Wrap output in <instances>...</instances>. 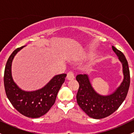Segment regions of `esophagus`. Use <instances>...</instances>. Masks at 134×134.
I'll return each instance as SVG.
<instances>
[{
    "label": "esophagus",
    "mask_w": 134,
    "mask_h": 134,
    "mask_svg": "<svg viewBox=\"0 0 134 134\" xmlns=\"http://www.w3.org/2000/svg\"><path fill=\"white\" fill-rule=\"evenodd\" d=\"M74 78H75V75H74L73 72L70 71V72H69L68 73H67V79L68 80H73Z\"/></svg>",
    "instance_id": "1"
}]
</instances>
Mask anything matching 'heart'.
I'll return each mask as SVG.
<instances>
[{
    "label": "heart",
    "instance_id": "heart-1",
    "mask_svg": "<svg viewBox=\"0 0 134 134\" xmlns=\"http://www.w3.org/2000/svg\"><path fill=\"white\" fill-rule=\"evenodd\" d=\"M91 56H92V55H91V54H89L87 55V57H89V58H91Z\"/></svg>",
    "mask_w": 134,
    "mask_h": 134
}]
</instances>
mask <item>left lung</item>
I'll return each mask as SVG.
<instances>
[{"mask_svg":"<svg viewBox=\"0 0 134 134\" xmlns=\"http://www.w3.org/2000/svg\"><path fill=\"white\" fill-rule=\"evenodd\" d=\"M112 49L122 64L123 80L121 84L110 94H101L92 86L87 75H78L76 80L79 89L76 94L77 103L81 109L91 118H105L115 111L126 97L130 87V77L128 62L122 52L112 46Z\"/></svg>","mask_w":134,"mask_h":134,"instance_id":"obj_1","label":"left lung"}]
</instances>
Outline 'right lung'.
<instances>
[{"label":"right lung","mask_w":134,"mask_h":134,"mask_svg":"<svg viewBox=\"0 0 134 134\" xmlns=\"http://www.w3.org/2000/svg\"><path fill=\"white\" fill-rule=\"evenodd\" d=\"M25 47L15 50L8 59L4 76L5 91L12 104L19 113L30 118H38L46 114L53 106L67 75L54 76L44 87L35 91L20 88L12 77V65L15 55Z\"/></svg>","instance_id":"add662e5"}]
</instances>
